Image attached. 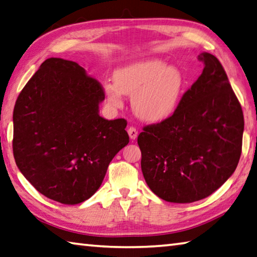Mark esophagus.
I'll use <instances>...</instances> for the list:
<instances>
[{
	"label": "esophagus",
	"instance_id": "34e87169",
	"mask_svg": "<svg viewBox=\"0 0 257 257\" xmlns=\"http://www.w3.org/2000/svg\"><path fill=\"white\" fill-rule=\"evenodd\" d=\"M127 133H128V135H130V139L131 140H135L138 138V130L135 128L134 126H131V127H128L127 128Z\"/></svg>",
	"mask_w": 257,
	"mask_h": 257
}]
</instances>
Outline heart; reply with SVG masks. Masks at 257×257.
<instances>
[{
	"mask_svg": "<svg viewBox=\"0 0 257 257\" xmlns=\"http://www.w3.org/2000/svg\"><path fill=\"white\" fill-rule=\"evenodd\" d=\"M183 77L174 66L160 59H143L120 67L114 72V84L105 83L109 104L122 107L123 96H133L132 107L139 118L149 123L167 119L180 103Z\"/></svg>",
	"mask_w": 257,
	"mask_h": 257,
	"instance_id": "heart-1",
	"label": "heart"
}]
</instances>
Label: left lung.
Wrapping results in <instances>:
<instances>
[{
	"instance_id": "obj_1",
	"label": "left lung",
	"mask_w": 257,
	"mask_h": 257,
	"mask_svg": "<svg viewBox=\"0 0 257 257\" xmlns=\"http://www.w3.org/2000/svg\"><path fill=\"white\" fill-rule=\"evenodd\" d=\"M198 58L204 70L176 112L143 127L138 138L149 188L177 204L215 192L234 173L241 153L244 116L228 77L211 53Z\"/></svg>"
}]
</instances>
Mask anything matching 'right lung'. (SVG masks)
Returning <instances> with one entry per match:
<instances>
[{"label":"right lung","mask_w":257,"mask_h":257,"mask_svg":"<svg viewBox=\"0 0 257 257\" xmlns=\"http://www.w3.org/2000/svg\"><path fill=\"white\" fill-rule=\"evenodd\" d=\"M103 87L77 62L49 58L19 95L13 154L19 170L49 199L77 205L98 190L127 145L124 118L99 116Z\"/></svg>","instance_id":"right-lung-1"}]
</instances>
